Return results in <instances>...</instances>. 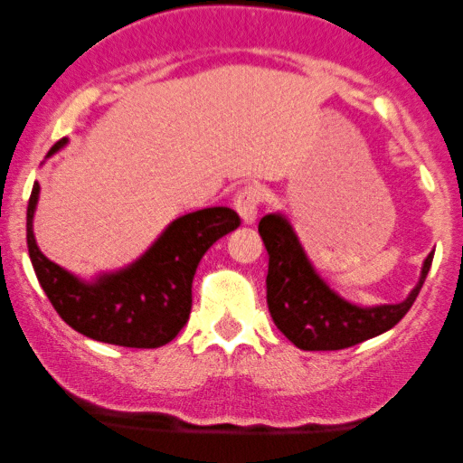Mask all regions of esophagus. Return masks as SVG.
<instances>
[{
    "instance_id": "1",
    "label": "esophagus",
    "mask_w": 463,
    "mask_h": 463,
    "mask_svg": "<svg viewBox=\"0 0 463 463\" xmlns=\"http://www.w3.org/2000/svg\"><path fill=\"white\" fill-rule=\"evenodd\" d=\"M261 202H264V193H261L260 185H244L235 197V210L240 213L241 222L253 223L255 219H258V210Z\"/></svg>"
}]
</instances>
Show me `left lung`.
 Segmentation results:
<instances>
[{"label": "left lung", "instance_id": "left-lung-1", "mask_svg": "<svg viewBox=\"0 0 463 463\" xmlns=\"http://www.w3.org/2000/svg\"><path fill=\"white\" fill-rule=\"evenodd\" d=\"M269 253L266 302L275 326L305 352H334L385 334L417 300L434 253L423 261L421 278L399 305L358 307L331 291L316 273L296 231L284 214L261 217L258 226Z\"/></svg>", "mask_w": 463, "mask_h": 463}]
</instances>
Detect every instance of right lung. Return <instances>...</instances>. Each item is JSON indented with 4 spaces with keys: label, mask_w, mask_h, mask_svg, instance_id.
<instances>
[{
    "label": "right lung",
    "mask_w": 463,
    "mask_h": 463,
    "mask_svg": "<svg viewBox=\"0 0 463 463\" xmlns=\"http://www.w3.org/2000/svg\"><path fill=\"white\" fill-rule=\"evenodd\" d=\"M67 138L49 149L58 152ZM40 184L35 181L26 210V244L40 287L60 318L71 329L100 343L154 349L167 345L190 318L193 278L203 253L240 226L231 208H203L175 219L134 264L93 282L76 278L37 249L33 235Z\"/></svg>",
    "instance_id": "add662e5"
}]
</instances>
